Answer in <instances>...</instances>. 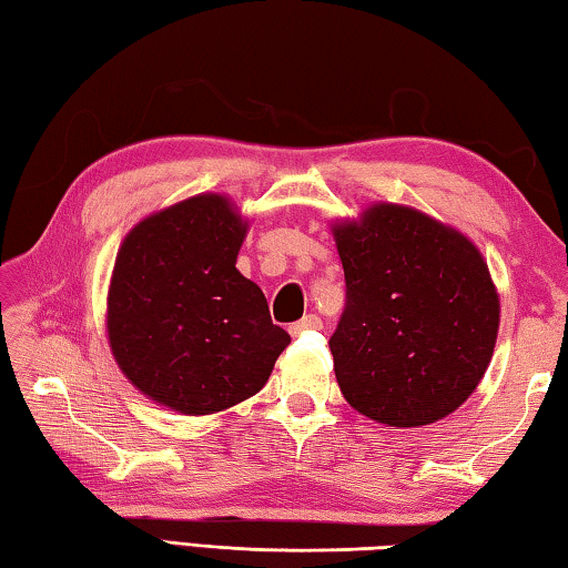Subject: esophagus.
Returning a JSON list of instances; mask_svg holds the SVG:
<instances>
[{"mask_svg": "<svg viewBox=\"0 0 568 568\" xmlns=\"http://www.w3.org/2000/svg\"><path fill=\"white\" fill-rule=\"evenodd\" d=\"M321 325H323V323H321L318 315H305L303 321L293 323L291 328H287V331H291V335H301V333H305V331H318Z\"/></svg>", "mask_w": 568, "mask_h": 568, "instance_id": "1", "label": "esophagus"}]
</instances>
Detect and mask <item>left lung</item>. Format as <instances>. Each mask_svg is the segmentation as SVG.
I'll return each instance as SVG.
<instances>
[{"label":"left lung","instance_id":"1","mask_svg":"<svg viewBox=\"0 0 568 568\" xmlns=\"http://www.w3.org/2000/svg\"><path fill=\"white\" fill-rule=\"evenodd\" d=\"M333 237L345 311L331 335L351 406L386 426L446 418L491 363L501 305L484 255L420 210L376 203Z\"/></svg>","mask_w":568,"mask_h":568}]
</instances>
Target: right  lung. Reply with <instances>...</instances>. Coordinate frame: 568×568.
<instances>
[{
  "instance_id": "add662e5",
  "label": "right lung",
  "mask_w": 568,
  "mask_h": 568,
  "mask_svg": "<svg viewBox=\"0 0 568 568\" xmlns=\"http://www.w3.org/2000/svg\"><path fill=\"white\" fill-rule=\"evenodd\" d=\"M247 220L205 192L152 213L122 240L108 338L134 388L185 416L255 396L291 343L261 287L237 271Z\"/></svg>"
}]
</instances>
